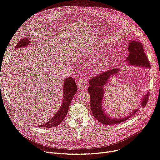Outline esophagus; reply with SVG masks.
<instances>
[{
    "label": "esophagus",
    "mask_w": 160,
    "mask_h": 160,
    "mask_svg": "<svg viewBox=\"0 0 160 160\" xmlns=\"http://www.w3.org/2000/svg\"><path fill=\"white\" fill-rule=\"evenodd\" d=\"M77 86H78V88L80 90L84 89L86 88V86H87V82L84 78H81L78 80Z\"/></svg>",
    "instance_id": "esophagus-1"
}]
</instances>
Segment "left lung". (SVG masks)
<instances>
[{"mask_svg": "<svg viewBox=\"0 0 160 160\" xmlns=\"http://www.w3.org/2000/svg\"><path fill=\"white\" fill-rule=\"evenodd\" d=\"M128 50L129 55L126 58V65L148 68L150 67L148 58L143 50V46L140 42L135 40L129 41ZM119 72L120 69L118 68L110 69L109 71L102 72L89 80V87L88 89L90 95V105L93 116L101 123L108 126L124 122L133 116L138 109H133L129 116L120 118H112L105 114L102 106L104 95L106 92L105 86H107L111 77H114ZM148 92L142 96L140 103L138 104V107L143 108L146 106L148 102Z\"/></svg>", "mask_w": 160, "mask_h": 160, "instance_id": "obj_1", "label": "left lung"}]
</instances>
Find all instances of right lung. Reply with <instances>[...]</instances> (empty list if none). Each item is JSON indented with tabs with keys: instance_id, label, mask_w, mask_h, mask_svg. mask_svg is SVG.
Listing matches in <instances>:
<instances>
[{
	"instance_id": "1",
	"label": "right lung",
	"mask_w": 160,
	"mask_h": 160,
	"mask_svg": "<svg viewBox=\"0 0 160 160\" xmlns=\"http://www.w3.org/2000/svg\"><path fill=\"white\" fill-rule=\"evenodd\" d=\"M30 42H31L28 38H24L19 42L16 46V48L18 49V48L26 47L29 44ZM63 88V101H62V105L61 107L49 121L42 125V126H40V127H44L47 128L56 127L59 126L65 119L68 112L69 106L71 105V101L76 92H77V86H76L74 79L72 77H69L65 80Z\"/></svg>"
}]
</instances>
